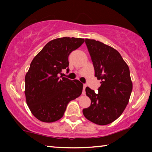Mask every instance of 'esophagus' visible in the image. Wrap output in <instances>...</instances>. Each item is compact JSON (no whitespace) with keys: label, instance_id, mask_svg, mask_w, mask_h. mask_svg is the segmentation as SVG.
<instances>
[{"label":"esophagus","instance_id":"obj_1","mask_svg":"<svg viewBox=\"0 0 152 152\" xmlns=\"http://www.w3.org/2000/svg\"><path fill=\"white\" fill-rule=\"evenodd\" d=\"M86 87V84H84L83 86V91H82V94H85V88Z\"/></svg>","mask_w":152,"mask_h":152}]
</instances>
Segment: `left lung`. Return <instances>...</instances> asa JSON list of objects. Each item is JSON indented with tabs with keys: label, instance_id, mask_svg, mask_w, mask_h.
I'll use <instances>...</instances> for the list:
<instances>
[{
	"label": "left lung",
	"instance_id": "8db88e82",
	"mask_svg": "<svg viewBox=\"0 0 152 152\" xmlns=\"http://www.w3.org/2000/svg\"><path fill=\"white\" fill-rule=\"evenodd\" d=\"M85 43L101 86L98 93L86 87L91 104L82 112L90 121L108 125L121 116L129 101L133 88L129 68L115 49L94 39H86Z\"/></svg>",
	"mask_w": 152,
	"mask_h": 152
}]
</instances>
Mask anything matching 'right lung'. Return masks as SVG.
I'll use <instances>...</instances> for the list:
<instances>
[{
    "label": "right lung",
    "instance_id": "right-lung-1",
    "mask_svg": "<svg viewBox=\"0 0 152 152\" xmlns=\"http://www.w3.org/2000/svg\"><path fill=\"white\" fill-rule=\"evenodd\" d=\"M84 42L82 38H57L33 59L25 75V94L31 112L38 120L52 123L60 119L69 102L80 96L82 83L58 75L68 67L70 53Z\"/></svg>",
    "mask_w": 152,
    "mask_h": 152
}]
</instances>
